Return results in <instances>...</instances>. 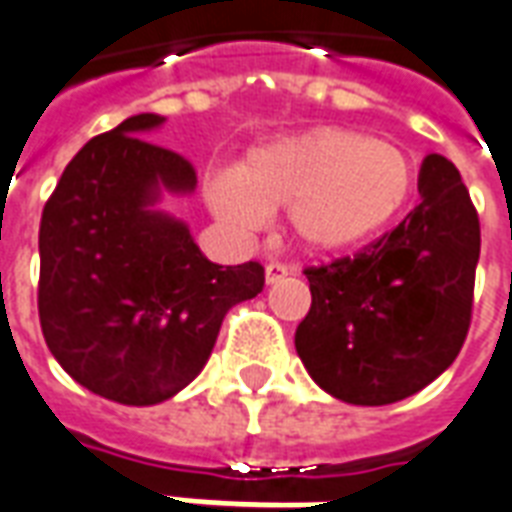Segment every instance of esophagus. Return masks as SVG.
<instances>
[{"label":"esophagus","mask_w":512,"mask_h":512,"mask_svg":"<svg viewBox=\"0 0 512 512\" xmlns=\"http://www.w3.org/2000/svg\"><path fill=\"white\" fill-rule=\"evenodd\" d=\"M290 273H292V268H287V265L268 263V265H265V284L282 282L284 276H290Z\"/></svg>","instance_id":"esophagus-1"}]
</instances>
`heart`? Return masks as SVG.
Returning a JSON list of instances; mask_svg holds the SVG:
<instances>
[{"instance_id": "heart-1", "label": "heart", "mask_w": 512, "mask_h": 512, "mask_svg": "<svg viewBox=\"0 0 512 512\" xmlns=\"http://www.w3.org/2000/svg\"><path fill=\"white\" fill-rule=\"evenodd\" d=\"M416 163L384 139L319 126L247 152L236 174L206 185L214 217L236 233H257L287 206V228L314 255H335L376 239L405 212Z\"/></svg>"}]
</instances>
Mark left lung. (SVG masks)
Here are the masks:
<instances>
[{
    "label": "left lung",
    "instance_id": "1",
    "mask_svg": "<svg viewBox=\"0 0 512 512\" xmlns=\"http://www.w3.org/2000/svg\"><path fill=\"white\" fill-rule=\"evenodd\" d=\"M419 206L360 255L308 268L295 349L327 395L389 405L456 360L470 327L481 225L459 171L427 155Z\"/></svg>",
    "mask_w": 512,
    "mask_h": 512
}]
</instances>
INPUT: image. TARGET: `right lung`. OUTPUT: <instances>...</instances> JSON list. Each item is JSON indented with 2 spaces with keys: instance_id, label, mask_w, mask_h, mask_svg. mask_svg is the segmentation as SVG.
<instances>
[{
  "instance_id": "right-lung-1",
  "label": "right lung",
  "mask_w": 512,
  "mask_h": 512,
  "mask_svg": "<svg viewBox=\"0 0 512 512\" xmlns=\"http://www.w3.org/2000/svg\"><path fill=\"white\" fill-rule=\"evenodd\" d=\"M142 112L96 136L61 174L39 225V325L58 365L93 395L158 405L193 381L230 306L263 290L260 263L217 265L166 195L193 166L144 136Z\"/></svg>"
}]
</instances>
